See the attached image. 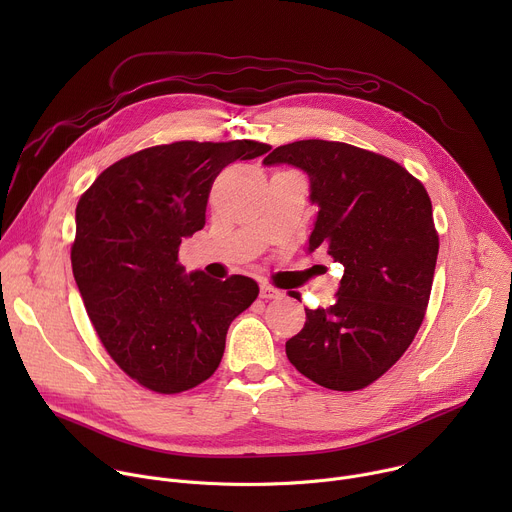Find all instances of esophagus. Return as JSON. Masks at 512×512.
Segmentation results:
<instances>
[{
  "mask_svg": "<svg viewBox=\"0 0 512 512\" xmlns=\"http://www.w3.org/2000/svg\"><path fill=\"white\" fill-rule=\"evenodd\" d=\"M259 294H261V298H263V300H277V298H281V296H283L277 287L267 285V283H263V285H261V291H259Z\"/></svg>",
  "mask_w": 512,
  "mask_h": 512,
  "instance_id": "obj_1",
  "label": "esophagus"
}]
</instances>
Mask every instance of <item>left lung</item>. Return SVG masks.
Wrapping results in <instances>:
<instances>
[{"label":"left lung","instance_id":"8db88e82","mask_svg":"<svg viewBox=\"0 0 512 512\" xmlns=\"http://www.w3.org/2000/svg\"><path fill=\"white\" fill-rule=\"evenodd\" d=\"M263 164L308 174L318 206L308 251L344 267L336 302L306 308L285 354L326 389H364L403 356L427 310L440 249L427 190L397 162L340 141L279 145Z\"/></svg>","mask_w":512,"mask_h":512}]
</instances>
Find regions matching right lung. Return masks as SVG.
<instances>
[{
	"instance_id": "add662e5",
	"label": "right lung",
	"mask_w": 512,
	"mask_h": 512,
	"mask_svg": "<svg viewBox=\"0 0 512 512\" xmlns=\"http://www.w3.org/2000/svg\"><path fill=\"white\" fill-rule=\"evenodd\" d=\"M269 150L251 139L154 145L109 166L81 196L72 273L105 350L141 387L174 395L204 383L231 322L259 296L245 275L186 273L178 251L204 227L221 170Z\"/></svg>"
}]
</instances>
